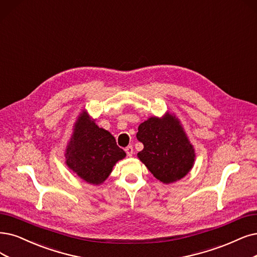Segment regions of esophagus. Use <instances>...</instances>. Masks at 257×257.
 Returning a JSON list of instances; mask_svg holds the SVG:
<instances>
[{"label": "esophagus", "instance_id": "esophagus-1", "mask_svg": "<svg viewBox=\"0 0 257 257\" xmlns=\"http://www.w3.org/2000/svg\"><path fill=\"white\" fill-rule=\"evenodd\" d=\"M125 151H126V154H127L128 157H132V155H134V147L130 145V146L125 148Z\"/></svg>", "mask_w": 257, "mask_h": 257}]
</instances>
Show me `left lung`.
<instances>
[{
	"label": "left lung",
	"instance_id": "obj_1",
	"mask_svg": "<svg viewBox=\"0 0 257 257\" xmlns=\"http://www.w3.org/2000/svg\"><path fill=\"white\" fill-rule=\"evenodd\" d=\"M138 140L144 148L138 158L164 184L184 178L195 164V148L180 119L169 112L151 116L139 126Z\"/></svg>",
	"mask_w": 257,
	"mask_h": 257
}]
</instances>
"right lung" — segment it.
I'll return each mask as SVG.
<instances>
[{
	"label": "right lung",
	"instance_id": "add662e5",
	"mask_svg": "<svg viewBox=\"0 0 257 257\" xmlns=\"http://www.w3.org/2000/svg\"><path fill=\"white\" fill-rule=\"evenodd\" d=\"M126 153L109 131L99 128L83 109L76 118L73 132L65 147V165L84 182L100 185L106 181Z\"/></svg>",
	"mask_w": 257,
	"mask_h": 257
}]
</instances>
